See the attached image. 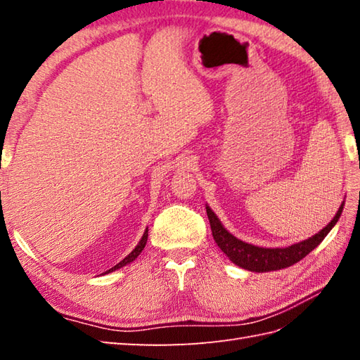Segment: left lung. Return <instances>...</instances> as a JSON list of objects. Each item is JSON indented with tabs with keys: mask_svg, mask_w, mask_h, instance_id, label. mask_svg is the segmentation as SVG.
Wrapping results in <instances>:
<instances>
[{
	"mask_svg": "<svg viewBox=\"0 0 360 360\" xmlns=\"http://www.w3.org/2000/svg\"><path fill=\"white\" fill-rule=\"evenodd\" d=\"M343 204L345 202L340 204V207L331 223L323 227L322 231L316 233L314 236H311V238L297 244H292V246L275 249L258 248L254 246V244L238 240L236 236L226 231L224 226L221 224V221L215 215V212H213L209 205H205V210H207V217L210 221L213 240H215L218 248L224 252L232 263L250 272H269L292 266L297 262H300L302 258L307 257L311 250H314L339 221L343 210Z\"/></svg>",
	"mask_w": 360,
	"mask_h": 360,
	"instance_id": "8db88e82",
	"label": "left lung"
}]
</instances>
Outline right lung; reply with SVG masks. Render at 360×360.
<instances>
[{
    "instance_id": "1",
    "label": "right lung",
    "mask_w": 360,
    "mask_h": 360,
    "mask_svg": "<svg viewBox=\"0 0 360 360\" xmlns=\"http://www.w3.org/2000/svg\"><path fill=\"white\" fill-rule=\"evenodd\" d=\"M147 238H148V229L147 231L143 232V235H142V238H141V241L137 243V246L131 250V254H128L124 259H122L120 263H117L116 266L114 267H111V269H108L106 272H103V274H110V272H112V271H116V269H120V267H124V266H127L128 263H131V262H134V259L139 257V254L143 250V248H145V244H147Z\"/></svg>"
}]
</instances>
